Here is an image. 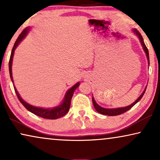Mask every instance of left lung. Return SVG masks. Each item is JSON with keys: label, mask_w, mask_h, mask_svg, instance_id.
Instances as JSON below:
<instances>
[{"label": "left lung", "mask_w": 160, "mask_h": 160, "mask_svg": "<svg viewBox=\"0 0 160 160\" xmlns=\"http://www.w3.org/2000/svg\"><path fill=\"white\" fill-rule=\"evenodd\" d=\"M132 32H134V33L138 37V38H139V40H140V42H141L142 47H143V49L144 50V52H145V53L146 54V57H147V60H148V65H149V56H148V50L147 49V47H146V46L145 45V43H144L143 37H142L141 34L140 33V32L138 31L136 29H133L132 30ZM146 87H146L145 89H144V91L143 92V93L141 94V96H140V97L138 98V99L135 100L134 102H132V104L130 105V106H128L122 107V108H102V107H101V106H100L99 105H98L97 102H95V99H94V98L92 97V102H93L94 107H95V110L97 111L98 113H101V114L107 115V116H117V115H120V114H122V113H123L124 112H126V111H128V110H130V109L132 108V106H134L136 104L137 102H138L139 100L141 99L142 97H143V95H144V93H145Z\"/></svg>", "instance_id": "obj_1"}]
</instances>
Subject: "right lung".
<instances>
[{"mask_svg":"<svg viewBox=\"0 0 160 160\" xmlns=\"http://www.w3.org/2000/svg\"><path fill=\"white\" fill-rule=\"evenodd\" d=\"M30 30V27L26 28L25 29H24L22 32H21V34L19 35L18 38H17L16 42L14 43V47H13V49L12 50V53H11L10 56V60H9V63H8V68H9V73H10V77L11 79H12V83L13 82V78H12V60H13V57H14V50L16 49L17 46L19 44V43L22 41V39L25 38V37L27 36L28 31ZM80 83L78 82L76 84L71 87V89H69L67 91L66 94H65L64 99H63L62 103L59 105L58 106L54 107V108H38V107H36L33 106H31V105L28 104L27 102H25V100H22L20 96H19L18 92H17L16 87H14V88L15 90V92L17 94V98L19 101L21 102V103L25 107L26 109H28V111H30V112L34 113L38 117L44 118V119H57L58 118H60L65 116L66 113L68 112L70 106H71V101L72 99V97H73L74 91L76 90V88H78L79 87Z\"/></svg>","mask_w":160,"mask_h":160,"instance_id":"1","label":"right lung"}]
</instances>
